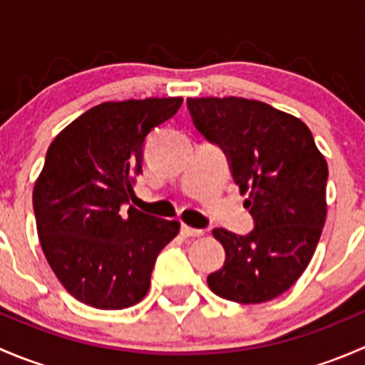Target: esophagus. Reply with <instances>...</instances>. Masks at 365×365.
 <instances>
[{
  "label": "esophagus",
  "instance_id": "esophagus-1",
  "mask_svg": "<svg viewBox=\"0 0 365 365\" xmlns=\"http://www.w3.org/2000/svg\"><path fill=\"white\" fill-rule=\"evenodd\" d=\"M180 231H182L183 237H201V235H203V230H197V227H190V226H187V224H182Z\"/></svg>",
  "mask_w": 365,
  "mask_h": 365
}]
</instances>
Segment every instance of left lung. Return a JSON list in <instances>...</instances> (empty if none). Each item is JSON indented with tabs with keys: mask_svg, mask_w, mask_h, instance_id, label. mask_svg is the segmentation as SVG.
<instances>
[{
	"mask_svg": "<svg viewBox=\"0 0 365 365\" xmlns=\"http://www.w3.org/2000/svg\"><path fill=\"white\" fill-rule=\"evenodd\" d=\"M194 127L224 152L235 183L249 192L247 235L217 227L226 251L210 289L240 304H261L288 292L316 251L327 217L325 157L304 121L247 98H187Z\"/></svg>",
	"mask_w": 365,
	"mask_h": 365,
	"instance_id": "1",
	"label": "left lung"
}]
</instances>
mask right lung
I'll use <instances>...</instances> for the list:
<instances>
[{
	"label": "right lung",
	"instance_id": "right-lung-1",
	"mask_svg": "<svg viewBox=\"0 0 365 365\" xmlns=\"http://www.w3.org/2000/svg\"><path fill=\"white\" fill-rule=\"evenodd\" d=\"M180 97L104 102L61 130L33 189L40 245L65 289L104 311L135 305L150 289L157 256L178 235L128 206L143 173L146 138L173 118Z\"/></svg>",
	"mask_w": 365,
	"mask_h": 365
}]
</instances>
